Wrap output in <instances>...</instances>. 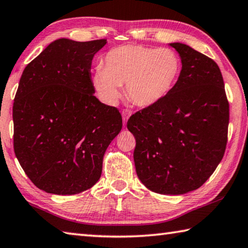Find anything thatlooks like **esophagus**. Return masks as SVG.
Here are the masks:
<instances>
[{
	"label": "esophagus",
	"mask_w": 248,
	"mask_h": 248,
	"mask_svg": "<svg viewBox=\"0 0 248 248\" xmlns=\"http://www.w3.org/2000/svg\"><path fill=\"white\" fill-rule=\"evenodd\" d=\"M121 115H123V123H124V125L127 124V121L129 119L130 117V111L129 110H123V112H121Z\"/></svg>",
	"instance_id": "obj_1"
}]
</instances>
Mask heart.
I'll list each match as a JSON object with an SVG mask.
<instances>
[{
  "instance_id": "1",
  "label": "heart",
  "mask_w": 248,
  "mask_h": 248,
  "mask_svg": "<svg viewBox=\"0 0 248 248\" xmlns=\"http://www.w3.org/2000/svg\"><path fill=\"white\" fill-rule=\"evenodd\" d=\"M181 58L173 49L143 46H121L106 54L103 68L92 77L94 88L106 104L112 105L125 94L137 105H155L167 97L181 74Z\"/></svg>"
}]
</instances>
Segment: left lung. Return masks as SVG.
<instances>
[{
    "label": "left lung",
    "instance_id": "left-lung-1",
    "mask_svg": "<svg viewBox=\"0 0 248 248\" xmlns=\"http://www.w3.org/2000/svg\"><path fill=\"white\" fill-rule=\"evenodd\" d=\"M181 74L163 101L137 111L127 127L136 138L133 153L139 179L148 190L166 195L201 187L226 151L229 102L218 65L183 43Z\"/></svg>",
    "mask_w": 248,
    "mask_h": 248
}]
</instances>
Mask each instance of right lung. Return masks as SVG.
Masks as SVG:
<instances>
[{
    "label": "right lung",
    "instance_id": "1",
    "mask_svg": "<svg viewBox=\"0 0 248 248\" xmlns=\"http://www.w3.org/2000/svg\"><path fill=\"white\" fill-rule=\"evenodd\" d=\"M105 39H58L26 66L14 106V151L35 186L74 195L92 187L123 128L116 107L94 96L91 65Z\"/></svg>",
    "mask_w": 248,
    "mask_h": 248
}]
</instances>
